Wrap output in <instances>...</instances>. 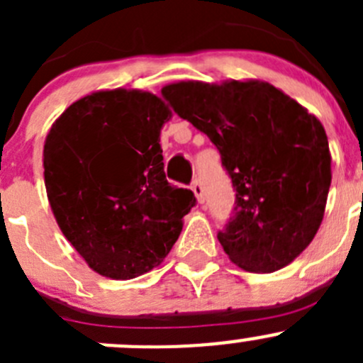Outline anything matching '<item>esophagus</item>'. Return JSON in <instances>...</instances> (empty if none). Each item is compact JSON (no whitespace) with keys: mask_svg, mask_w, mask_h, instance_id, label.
I'll return each mask as SVG.
<instances>
[{"mask_svg":"<svg viewBox=\"0 0 363 363\" xmlns=\"http://www.w3.org/2000/svg\"><path fill=\"white\" fill-rule=\"evenodd\" d=\"M191 191L195 193L196 200H199L200 203H203V202H205V193H203V186H202V182L199 181V179H195V181H193V184H191Z\"/></svg>","mask_w":363,"mask_h":363,"instance_id":"1","label":"esophagus"}]
</instances>
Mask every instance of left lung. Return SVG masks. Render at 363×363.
<instances>
[{
    "instance_id": "1",
    "label": "left lung",
    "mask_w": 363,
    "mask_h": 363,
    "mask_svg": "<svg viewBox=\"0 0 363 363\" xmlns=\"http://www.w3.org/2000/svg\"><path fill=\"white\" fill-rule=\"evenodd\" d=\"M161 94L203 131L235 188V216L218 233L228 258L247 272L290 265L316 235L332 182L323 124L263 80H181Z\"/></svg>"
}]
</instances>
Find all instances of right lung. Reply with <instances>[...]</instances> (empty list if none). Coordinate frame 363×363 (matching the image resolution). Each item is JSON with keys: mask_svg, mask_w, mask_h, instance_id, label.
<instances>
[{"mask_svg": "<svg viewBox=\"0 0 363 363\" xmlns=\"http://www.w3.org/2000/svg\"><path fill=\"white\" fill-rule=\"evenodd\" d=\"M170 117L163 98L119 87L73 101L47 133L50 208L100 276L126 281L158 267L196 202L164 177L160 133Z\"/></svg>", "mask_w": 363, "mask_h": 363, "instance_id": "1", "label": "right lung"}]
</instances>
